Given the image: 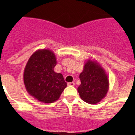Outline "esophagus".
I'll use <instances>...</instances> for the list:
<instances>
[{"mask_svg": "<svg viewBox=\"0 0 135 135\" xmlns=\"http://www.w3.org/2000/svg\"><path fill=\"white\" fill-rule=\"evenodd\" d=\"M74 82H68V86H74Z\"/></svg>", "mask_w": 135, "mask_h": 135, "instance_id": "1", "label": "esophagus"}]
</instances>
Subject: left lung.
<instances>
[{
	"mask_svg": "<svg viewBox=\"0 0 135 135\" xmlns=\"http://www.w3.org/2000/svg\"><path fill=\"white\" fill-rule=\"evenodd\" d=\"M81 84L78 91L86 103L96 104L104 98L109 90V79L104 69L96 60L89 59L80 74Z\"/></svg>",
	"mask_w": 135,
	"mask_h": 135,
	"instance_id": "obj_1",
	"label": "left lung"
}]
</instances>
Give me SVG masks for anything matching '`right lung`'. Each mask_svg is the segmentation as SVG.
<instances>
[{"label": "right lung", "mask_w": 135, "mask_h": 135, "mask_svg": "<svg viewBox=\"0 0 135 135\" xmlns=\"http://www.w3.org/2000/svg\"><path fill=\"white\" fill-rule=\"evenodd\" d=\"M56 65L53 51L39 49L31 55L25 67L23 82L26 90L40 102L53 103L66 88L63 75L54 71Z\"/></svg>", "instance_id": "add662e5"}]
</instances>
